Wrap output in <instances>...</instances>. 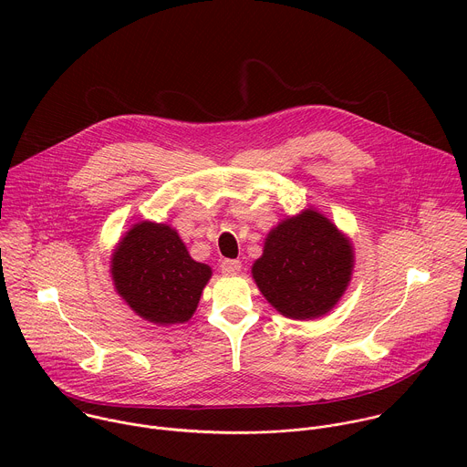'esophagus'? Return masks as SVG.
<instances>
[{
	"label": "esophagus",
	"mask_w": 467,
	"mask_h": 467,
	"mask_svg": "<svg viewBox=\"0 0 467 467\" xmlns=\"http://www.w3.org/2000/svg\"><path fill=\"white\" fill-rule=\"evenodd\" d=\"M220 268H222L223 274L234 275V274H238V272L242 270V262H240V260H229V258H225V260H222Z\"/></svg>",
	"instance_id": "obj_1"
}]
</instances>
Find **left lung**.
<instances>
[{"label":"left lung","mask_w":467,"mask_h":467,"mask_svg":"<svg viewBox=\"0 0 467 467\" xmlns=\"http://www.w3.org/2000/svg\"><path fill=\"white\" fill-rule=\"evenodd\" d=\"M353 249L314 211L277 225L253 264V279L283 316L314 319L327 314L351 281Z\"/></svg>","instance_id":"left-lung-1"}]
</instances>
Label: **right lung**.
<instances>
[{"label": "right lung", "mask_w": 467, "mask_h": 467, "mask_svg": "<svg viewBox=\"0 0 467 467\" xmlns=\"http://www.w3.org/2000/svg\"><path fill=\"white\" fill-rule=\"evenodd\" d=\"M110 272L125 303L159 325L188 321L213 275L171 227L151 222L137 223L121 238Z\"/></svg>", "instance_id": "1"}]
</instances>
